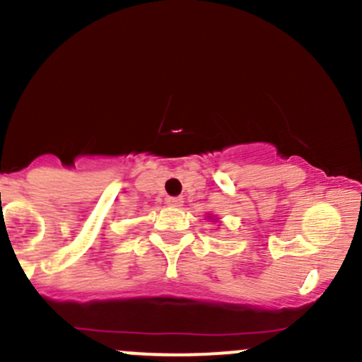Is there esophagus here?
Instances as JSON below:
<instances>
[{"label":"esophagus","instance_id":"obj_1","mask_svg":"<svg viewBox=\"0 0 362 362\" xmlns=\"http://www.w3.org/2000/svg\"><path fill=\"white\" fill-rule=\"evenodd\" d=\"M182 203H184V199H182V198H173V196H170V198H166V204H168V206L178 208V206H182Z\"/></svg>","mask_w":362,"mask_h":362}]
</instances>
